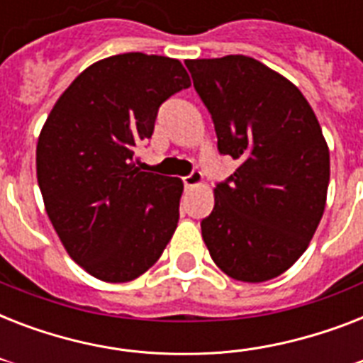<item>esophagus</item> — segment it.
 <instances>
[{"instance_id":"1","label":"esophagus","mask_w":363,"mask_h":363,"mask_svg":"<svg viewBox=\"0 0 363 363\" xmlns=\"http://www.w3.org/2000/svg\"><path fill=\"white\" fill-rule=\"evenodd\" d=\"M182 182H184V186H186V188L199 186V184L203 182V175H201L199 171H192L190 175H186L184 179H182Z\"/></svg>"}]
</instances>
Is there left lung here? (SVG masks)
Returning <instances> with one entry per match:
<instances>
[{
  "instance_id": "left-lung-1",
  "label": "left lung",
  "mask_w": 363,
  "mask_h": 363,
  "mask_svg": "<svg viewBox=\"0 0 363 363\" xmlns=\"http://www.w3.org/2000/svg\"><path fill=\"white\" fill-rule=\"evenodd\" d=\"M184 64L218 150L239 162L201 220L211 258L235 281L275 279L307 250L326 207L330 150L315 111L258 60L230 54Z\"/></svg>"
}]
</instances>
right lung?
I'll return each instance as SVG.
<instances>
[{"instance_id":"add662e5","label":"right lung","mask_w":363,"mask_h":363,"mask_svg":"<svg viewBox=\"0 0 363 363\" xmlns=\"http://www.w3.org/2000/svg\"><path fill=\"white\" fill-rule=\"evenodd\" d=\"M190 77L175 58L125 52L82 71L37 141V182L67 254L105 282L152 267L179 222L182 181L141 171L160 105Z\"/></svg>"}]
</instances>
